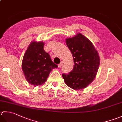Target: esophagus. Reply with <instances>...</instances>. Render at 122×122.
I'll use <instances>...</instances> for the list:
<instances>
[{
  "label": "esophagus",
  "instance_id": "34e87169",
  "mask_svg": "<svg viewBox=\"0 0 122 122\" xmlns=\"http://www.w3.org/2000/svg\"><path fill=\"white\" fill-rule=\"evenodd\" d=\"M63 61H62L61 62V63H60V64H58V66H59V68H60V67H61V66H62L63 65Z\"/></svg>",
  "mask_w": 122,
  "mask_h": 122
}]
</instances>
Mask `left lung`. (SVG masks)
Returning <instances> with one entry per match:
<instances>
[{"label": "left lung", "instance_id": "1", "mask_svg": "<svg viewBox=\"0 0 122 122\" xmlns=\"http://www.w3.org/2000/svg\"><path fill=\"white\" fill-rule=\"evenodd\" d=\"M73 58L72 70L63 73L66 84L75 90L84 89L96 77L100 64L98 53L90 41L81 33L66 40Z\"/></svg>", "mask_w": 122, "mask_h": 122}]
</instances>
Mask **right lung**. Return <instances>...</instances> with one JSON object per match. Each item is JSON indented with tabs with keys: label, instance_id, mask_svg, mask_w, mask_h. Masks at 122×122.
<instances>
[{
	"label": "right lung",
	"instance_id": "obj_1",
	"mask_svg": "<svg viewBox=\"0 0 122 122\" xmlns=\"http://www.w3.org/2000/svg\"><path fill=\"white\" fill-rule=\"evenodd\" d=\"M44 45L43 42H32L23 56V73L26 80L34 86L43 84L52 69L58 68L44 51Z\"/></svg>",
	"mask_w": 122,
	"mask_h": 122
}]
</instances>
